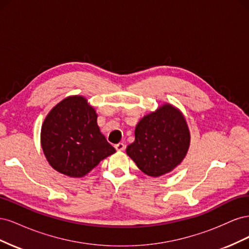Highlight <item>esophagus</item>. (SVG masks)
Masks as SVG:
<instances>
[{"instance_id": "obj_1", "label": "esophagus", "mask_w": 249, "mask_h": 249, "mask_svg": "<svg viewBox=\"0 0 249 249\" xmlns=\"http://www.w3.org/2000/svg\"><path fill=\"white\" fill-rule=\"evenodd\" d=\"M125 148V144H124V143H118V144L115 145V149L117 150V152H123V150H124Z\"/></svg>"}]
</instances>
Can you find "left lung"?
Returning a JSON list of instances; mask_svg holds the SVG:
<instances>
[{"label": "left lung", "mask_w": 249, "mask_h": 249, "mask_svg": "<svg viewBox=\"0 0 249 249\" xmlns=\"http://www.w3.org/2000/svg\"><path fill=\"white\" fill-rule=\"evenodd\" d=\"M190 131L179 109L165 103L143 116L135 127V141L126 155L145 175L158 178L182 163L190 146Z\"/></svg>", "instance_id": "1"}]
</instances>
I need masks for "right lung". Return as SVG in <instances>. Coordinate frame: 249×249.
Returning a JSON list of instances; mask_svg holds the SVG:
<instances>
[{
    "label": "right lung",
    "instance_id": "obj_1",
    "mask_svg": "<svg viewBox=\"0 0 249 249\" xmlns=\"http://www.w3.org/2000/svg\"><path fill=\"white\" fill-rule=\"evenodd\" d=\"M40 143L51 166L70 178H83L115 148L97 124V114L82 95L67 96L41 125Z\"/></svg>",
    "mask_w": 249,
    "mask_h": 249
}]
</instances>
